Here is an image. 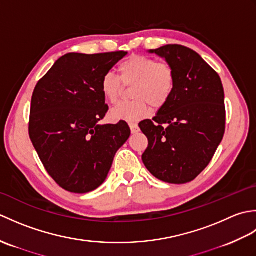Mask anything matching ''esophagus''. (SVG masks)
Here are the masks:
<instances>
[{
    "label": "esophagus",
    "instance_id": "34e87169",
    "mask_svg": "<svg viewBox=\"0 0 256 256\" xmlns=\"http://www.w3.org/2000/svg\"><path fill=\"white\" fill-rule=\"evenodd\" d=\"M128 125H130V128H131V132H132L133 134L138 133V132L140 131V128H138V125L136 123H130Z\"/></svg>",
    "mask_w": 256,
    "mask_h": 256
}]
</instances>
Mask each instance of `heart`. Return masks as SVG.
Here are the masks:
<instances>
[{
    "label": "heart",
    "mask_w": 256,
    "mask_h": 256,
    "mask_svg": "<svg viewBox=\"0 0 256 256\" xmlns=\"http://www.w3.org/2000/svg\"><path fill=\"white\" fill-rule=\"evenodd\" d=\"M175 72L170 64L142 55H133L118 66V77L108 72L101 80V92L110 103H116L124 86H132L134 101L121 103L111 110L113 120L138 121L150 112V106L160 108L170 101L175 89Z\"/></svg>",
    "instance_id": "1"
}]
</instances>
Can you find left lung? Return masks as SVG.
Masks as SVG:
<instances>
[{"instance_id": "1", "label": "left lung", "mask_w": 256, "mask_h": 256, "mask_svg": "<svg viewBox=\"0 0 256 256\" xmlns=\"http://www.w3.org/2000/svg\"><path fill=\"white\" fill-rule=\"evenodd\" d=\"M148 52L170 64L176 82L153 120L138 124L148 138L142 160L160 180L186 184L208 166L224 138V86L219 74L188 47L165 45Z\"/></svg>"}]
</instances>
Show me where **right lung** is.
Wrapping results in <instances>:
<instances>
[{
	"mask_svg": "<svg viewBox=\"0 0 256 256\" xmlns=\"http://www.w3.org/2000/svg\"><path fill=\"white\" fill-rule=\"evenodd\" d=\"M126 55L67 54L32 92L30 138L47 172L67 192L86 194L100 187L131 135L124 121L99 124L108 108L101 80Z\"/></svg>",
	"mask_w": 256,
	"mask_h": 256,
	"instance_id": "obj_1",
	"label": "right lung"
}]
</instances>
